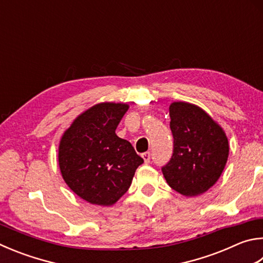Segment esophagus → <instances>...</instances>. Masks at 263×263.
<instances>
[{
	"label": "esophagus",
	"mask_w": 263,
	"mask_h": 263,
	"mask_svg": "<svg viewBox=\"0 0 263 263\" xmlns=\"http://www.w3.org/2000/svg\"><path fill=\"white\" fill-rule=\"evenodd\" d=\"M142 156V159H144V161H145V163L146 164H148L151 162V153L149 152H146V153H144V154L141 155Z\"/></svg>",
	"instance_id": "1"
}]
</instances>
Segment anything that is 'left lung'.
Wrapping results in <instances>:
<instances>
[{
  "label": "left lung",
  "instance_id": "1",
  "mask_svg": "<svg viewBox=\"0 0 263 263\" xmlns=\"http://www.w3.org/2000/svg\"><path fill=\"white\" fill-rule=\"evenodd\" d=\"M174 152L162 168L166 183L185 197L200 195L221 177L229 156L226 132L195 104L173 102L169 107Z\"/></svg>",
  "mask_w": 263,
  "mask_h": 263
}]
</instances>
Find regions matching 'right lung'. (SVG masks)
<instances>
[{"label":"right lung","instance_id":"right-lung-1","mask_svg":"<svg viewBox=\"0 0 263 263\" xmlns=\"http://www.w3.org/2000/svg\"><path fill=\"white\" fill-rule=\"evenodd\" d=\"M128 104L101 102L88 108L63 133L59 165L66 185L85 201L111 206L131 186L144 160L116 127Z\"/></svg>","mask_w":263,"mask_h":263}]
</instances>
